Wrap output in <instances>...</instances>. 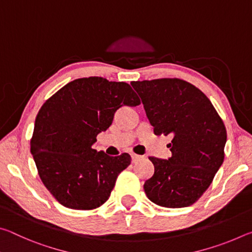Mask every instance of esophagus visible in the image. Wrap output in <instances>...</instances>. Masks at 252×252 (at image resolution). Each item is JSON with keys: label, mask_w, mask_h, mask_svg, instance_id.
I'll list each match as a JSON object with an SVG mask.
<instances>
[{"label": "esophagus", "mask_w": 252, "mask_h": 252, "mask_svg": "<svg viewBox=\"0 0 252 252\" xmlns=\"http://www.w3.org/2000/svg\"><path fill=\"white\" fill-rule=\"evenodd\" d=\"M131 158H132V162H133V163H136V162L142 159V156H139V155H135V153H132Z\"/></svg>", "instance_id": "obj_1"}]
</instances>
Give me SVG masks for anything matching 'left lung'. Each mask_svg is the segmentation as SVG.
I'll list each match as a JSON object with an SVG mask.
<instances>
[{"label":"left lung","instance_id":"left-lung-1","mask_svg":"<svg viewBox=\"0 0 252 252\" xmlns=\"http://www.w3.org/2000/svg\"><path fill=\"white\" fill-rule=\"evenodd\" d=\"M157 135L172 136L169 160L150 157L155 174L144 182L150 201L165 208L193 204L204 193L224 159L222 119L193 84L177 78L133 81Z\"/></svg>","mask_w":252,"mask_h":252}]
</instances>
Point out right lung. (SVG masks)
<instances>
[{
	"mask_svg": "<svg viewBox=\"0 0 252 252\" xmlns=\"http://www.w3.org/2000/svg\"><path fill=\"white\" fill-rule=\"evenodd\" d=\"M140 103L127 83L90 76L71 81L41 106L30 147L42 182L62 206L93 210L109 199L131 157H109L92 144L119 108Z\"/></svg>",
	"mask_w": 252,
	"mask_h": 252,
	"instance_id": "obj_1",
	"label": "right lung"
}]
</instances>
